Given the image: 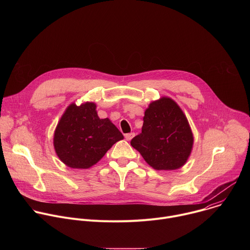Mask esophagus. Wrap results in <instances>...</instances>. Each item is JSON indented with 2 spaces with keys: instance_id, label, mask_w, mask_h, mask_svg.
<instances>
[{
  "instance_id": "1",
  "label": "esophagus",
  "mask_w": 250,
  "mask_h": 250,
  "mask_svg": "<svg viewBox=\"0 0 250 250\" xmlns=\"http://www.w3.org/2000/svg\"><path fill=\"white\" fill-rule=\"evenodd\" d=\"M133 136H134V132H130V133H126V134H125V139H126V140H128V141H129V140H131V139H132V137H133Z\"/></svg>"
}]
</instances>
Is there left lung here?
Here are the masks:
<instances>
[{"mask_svg":"<svg viewBox=\"0 0 250 250\" xmlns=\"http://www.w3.org/2000/svg\"><path fill=\"white\" fill-rule=\"evenodd\" d=\"M194 137L188 120L172 99L162 97L149 104L141 132L130 145L156 170H176L188 160Z\"/></svg>","mask_w":250,"mask_h":250,"instance_id":"1","label":"left lung"}]
</instances>
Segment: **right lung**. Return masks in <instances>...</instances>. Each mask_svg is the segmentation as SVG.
<instances>
[{
	"instance_id": "right-lung-1",
	"label": "right lung",
	"mask_w": 250,
	"mask_h": 250,
	"mask_svg": "<svg viewBox=\"0 0 250 250\" xmlns=\"http://www.w3.org/2000/svg\"><path fill=\"white\" fill-rule=\"evenodd\" d=\"M124 135L109 119H100L96 104H71L54 131L53 146L68 167L87 169L95 165Z\"/></svg>"
}]
</instances>
